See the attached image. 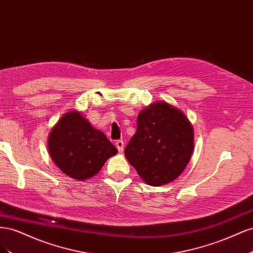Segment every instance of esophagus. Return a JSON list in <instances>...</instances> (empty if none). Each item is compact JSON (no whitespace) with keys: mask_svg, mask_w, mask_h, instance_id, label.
<instances>
[{"mask_svg":"<svg viewBox=\"0 0 253 253\" xmlns=\"http://www.w3.org/2000/svg\"><path fill=\"white\" fill-rule=\"evenodd\" d=\"M115 145H116V148L118 149L119 153L124 152V149H125V142H124V140H117L116 143H115Z\"/></svg>","mask_w":253,"mask_h":253,"instance_id":"obj_1","label":"esophagus"}]
</instances>
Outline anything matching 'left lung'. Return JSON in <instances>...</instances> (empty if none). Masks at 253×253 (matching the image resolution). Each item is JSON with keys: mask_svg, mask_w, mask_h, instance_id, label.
I'll list each match as a JSON object with an SVG mask.
<instances>
[{"mask_svg": "<svg viewBox=\"0 0 253 253\" xmlns=\"http://www.w3.org/2000/svg\"><path fill=\"white\" fill-rule=\"evenodd\" d=\"M193 147V127L186 115L158 101L138 114L137 131L126 147L125 155L144 182L159 187L182 173Z\"/></svg>", "mask_w": 253, "mask_h": 253, "instance_id": "1", "label": "left lung"}]
</instances>
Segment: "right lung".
Wrapping results in <instances>:
<instances>
[{
    "instance_id": "obj_1",
    "label": "right lung",
    "mask_w": 253,
    "mask_h": 253,
    "mask_svg": "<svg viewBox=\"0 0 253 253\" xmlns=\"http://www.w3.org/2000/svg\"><path fill=\"white\" fill-rule=\"evenodd\" d=\"M48 151L59 169L77 180L93 177L118 152L106 136L77 111L66 113L52 127Z\"/></svg>"
}]
</instances>
